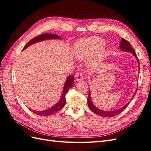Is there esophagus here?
I'll return each instance as SVG.
<instances>
[{"label": "esophagus", "mask_w": 151, "mask_h": 151, "mask_svg": "<svg viewBox=\"0 0 151 151\" xmlns=\"http://www.w3.org/2000/svg\"><path fill=\"white\" fill-rule=\"evenodd\" d=\"M75 79L76 82H81L83 80V76L81 72H77L75 76Z\"/></svg>", "instance_id": "esophagus-1"}]
</instances>
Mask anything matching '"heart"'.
I'll use <instances>...</instances> for the list:
<instances>
[{
  "label": "heart",
  "mask_w": 151,
  "mask_h": 151,
  "mask_svg": "<svg viewBox=\"0 0 151 151\" xmlns=\"http://www.w3.org/2000/svg\"><path fill=\"white\" fill-rule=\"evenodd\" d=\"M104 45L105 40L99 36L80 39L74 43V53L79 60H88L93 57L90 63L93 66L108 57L109 51L103 48Z\"/></svg>",
  "instance_id": "heart-1"
}]
</instances>
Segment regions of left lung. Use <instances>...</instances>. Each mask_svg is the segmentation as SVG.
I'll return each instance as SVG.
<instances>
[{
  "label": "left lung",
  "mask_w": 151,
  "mask_h": 151,
  "mask_svg": "<svg viewBox=\"0 0 151 151\" xmlns=\"http://www.w3.org/2000/svg\"><path fill=\"white\" fill-rule=\"evenodd\" d=\"M119 48L121 50H122L123 52L131 53L135 57L137 61V62H138L139 72V59L137 58V56L136 53L135 52V50H134L133 48L132 47L130 43L128 42L127 40H125L124 38H122ZM136 92H137V89L135 90V93L133 94L132 97L130 99V101L128 102L124 106H123L122 108H120L118 109H116V110H113V111H104V110H102V109H101L98 108L93 104V103L92 101V99H91V91H90V89H89V94H88V107L91 109V111H92L93 113H94L95 114H96V115H98L99 116H103V117H113V116H115L118 115V114H120L121 112H122L127 107L128 105H129V103L131 102L132 99H133V98L134 97V96L135 95Z\"/></svg>",
  "instance_id": "8db88e82"
}]
</instances>
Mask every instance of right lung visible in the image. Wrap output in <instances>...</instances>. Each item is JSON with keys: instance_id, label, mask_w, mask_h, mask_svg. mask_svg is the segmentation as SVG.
Masks as SVG:
<instances>
[{"instance_id": "add662e5", "label": "right lung", "mask_w": 151, "mask_h": 151, "mask_svg": "<svg viewBox=\"0 0 151 151\" xmlns=\"http://www.w3.org/2000/svg\"><path fill=\"white\" fill-rule=\"evenodd\" d=\"M48 40H61V38L60 36L55 34H49V33L43 34L42 35L37 36V37L34 38L33 39H32L30 42H29L25 45L22 50H24L28 47L31 46V45H33L36 43L43 42V41ZM73 85H74V76H68L65 82L64 86H63L60 99L56 104H55L53 106L49 108L48 109H45V110H43V111H35V110H33V109H31V108H28L32 112L36 114L37 115L49 116V115H53V114H55V113L58 112L59 110H60V109L65 106V103H66V98H65L66 93L68 92V89L72 88Z\"/></svg>"}]
</instances>
